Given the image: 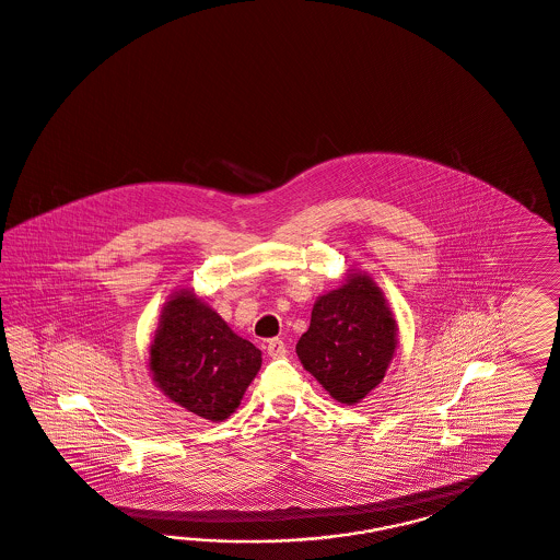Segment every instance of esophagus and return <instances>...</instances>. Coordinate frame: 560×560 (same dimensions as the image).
<instances>
[{"mask_svg":"<svg viewBox=\"0 0 560 560\" xmlns=\"http://www.w3.org/2000/svg\"><path fill=\"white\" fill-rule=\"evenodd\" d=\"M267 352H269V357H272V359H279V357H285L288 348H285L283 340L272 338V340H269V345H267Z\"/></svg>","mask_w":560,"mask_h":560,"instance_id":"34e87169","label":"esophagus"}]
</instances>
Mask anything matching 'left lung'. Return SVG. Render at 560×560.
Listing matches in <instances>:
<instances>
[{"mask_svg": "<svg viewBox=\"0 0 560 560\" xmlns=\"http://www.w3.org/2000/svg\"><path fill=\"white\" fill-rule=\"evenodd\" d=\"M397 348L394 312L371 275L350 271L322 293L295 352L332 399L361 404L385 377Z\"/></svg>", "mask_w": 560, "mask_h": 560, "instance_id": "left-lung-1", "label": "left lung"}]
</instances>
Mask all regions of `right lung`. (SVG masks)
I'll list each match as a JSON object with an SVG mask.
<instances>
[{
    "label": "right lung",
    "mask_w": 560,
    "mask_h": 560,
    "mask_svg": "<svg viewBox=\"0 0 560 560\" xmlns=\"http://www.w3.org/2000/svg\"><path fill=\"white\" fill-rule=\"evenodd\" d=\"M149 354L154 385L210 422L236 411L262 364L260 350L232 332L194 289L175 291L163 305Z\"/></svg>",
    "instance_id": "obj_1"
}]
</instances>
